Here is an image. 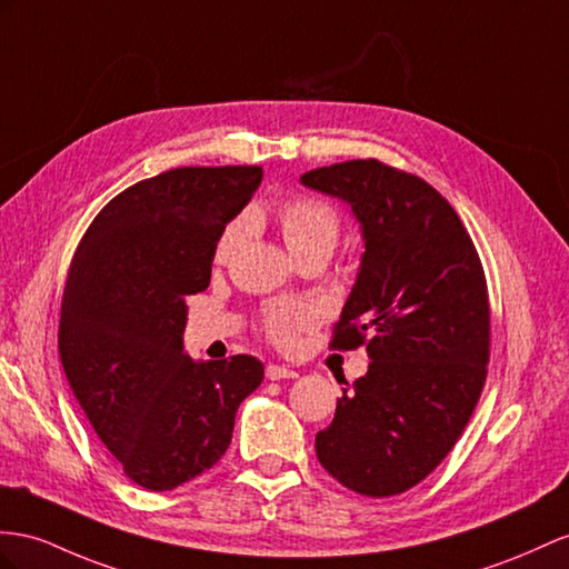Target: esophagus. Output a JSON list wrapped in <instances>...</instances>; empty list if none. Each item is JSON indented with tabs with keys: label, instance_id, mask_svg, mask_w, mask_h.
<instances>
[{
	"label": "esophagus",
	"instance_id": "esophagus-1",
	"mask_svg": "<svg viewBox=\"0 0 569 569\" xmlns=\"http://www.w3.org/2000/svg\"><path fill=\"white\" fill-rule=\"evenodd\" d=\"M264 375H267V380H271V382H276V380H293V377H298L296 370H290L286 366H276V362H269Z\"/></svg>",
	"mask_w": 569,
	"mask_h": 569
}]
</instances>
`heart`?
I'll list each match as a JSON object with an SVG mask.
<instances>
[{
  "label": "heart",
  "instance_id": "1",
  "mask_svg": "<svg viewBox=\"0 0 569 569\" xmlns=\"http://www.w3.org/2000/svg\"><path fill=\"white\" fill-rule=\"evenodd\" d=\"M276 218H279L281 236L288 244V250L293 252L296 259H302L315 252L331 257L333 247H337L341 236L339 213L333 211L327 201L315 199V197H296V199L283 201ZM244 228L247 226L242 218H236V221H230L221 230V236H218L213 247V259L218 264L238 250L244 238ZM312 317H315L312 310L305 302H296V300L271 302L261 310L259 329L271 343L288 346L300 329H305L312 322Z\"/></svg>",
  "mask_w": 569,
  "mask_h": 569
}]
</instances>
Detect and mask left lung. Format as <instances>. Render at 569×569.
<instances>
[{"instance_id":"left-lung-1","label":"left lung","mask_w":569,"mask_h":569,"mask_svg":"<svg viewBox=\"0 0 569 569\" xmlns=\"http://www.w3.org/2000/svg\"><path fill=\"white\" fill-rule=\"evenodd\" d=\"M300 182L351 203L366 238L329 348L366 346L372 362L317 432V459L348 490L389 498L440 466L483 391L486 271L457 211L418 174L366 158Z\"/></svg>"}]
</instances>
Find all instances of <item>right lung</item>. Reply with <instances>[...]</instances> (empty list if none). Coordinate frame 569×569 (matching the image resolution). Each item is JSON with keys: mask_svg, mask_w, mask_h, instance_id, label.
<instances>
[{"mask_svg": "<svg viewBox=\"0 0 569 569\" xmlns=\"http://www.w3.org/2000/svg\"><path fill=\"white\" fill-rule=\"evenodd\" d=\"M259 182V166L160 172L110 199L71 259L62 368L100 442L146 490L209 471L264 380L252 356L194 362L182 351L184 298L209 288L216 240Z\"/></svg>", "mask_w": 569, "mask_h": 569, "instance_id": "add662e5", "label": "right lung"}]
</instances>
